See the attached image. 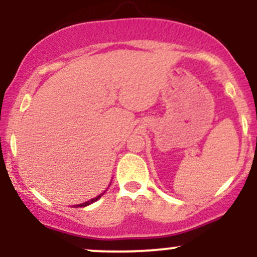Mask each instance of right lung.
Masks as SVG:
<instances>
[{"mask_svg": "<svg viewBox=\"0 0 257 257\" xmlns=\"http://www.w3.org/2000/svg\"><path fill=\"white\" fill-rule=\"evenodd\" d=\"M104 193H105V191H104ZM104 193H102V194H100V195H98L97 198H93V199H90L89 201H85V203H83V204H78V205H76V208H82V206H87V205H90V204H93V203H94V201H97L98 199L100 198V196H102V195H104Z\"/></svg>", "mask_w": 257, "mask_h": 257, "instance_id": "right-lung-1", "label": "right lung"}]
</instances>
